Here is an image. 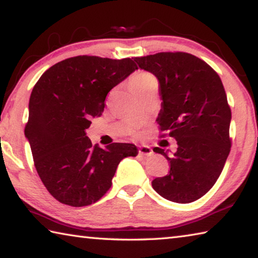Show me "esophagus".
<instances>
[{
    "mask_svg": "<svg viewBox=\"0 0 258 258\" xmlns=\"http://www.w3.org/2000/svg\"><path fill=\"white\" fill-rule=\"evenodd\" d=\"M139 154L143 155V156H151L152 154H154V151H152V149L149 146L142 145L139 147Z\"/></svg>",
    "mask_w": 258,
    "mask_h": 258,
    "instance_id": "1",
    "label": "esophagus"
}]
</instances>
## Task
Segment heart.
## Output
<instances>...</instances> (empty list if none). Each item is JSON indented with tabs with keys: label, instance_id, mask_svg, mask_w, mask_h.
Instances as JSON below:
<instances>
[{
	"label": "heart",
	"instance_id": "b5f03b06",
	"mask_svg": "<svg viewBox=\"0 0 258 258\" xmlns=\"http://www.w3.org/2000/svg\"><path fill=\"white\" fill-rule=\"evenodd\" d=\"M155 77L149 73H137L135 75L131 78V86L132 89H137V87H143V86H149V85H156Z\"/></svg>",
	"mask_w": 258,
	"mask_h": 258
}]
</instances>
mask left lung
Segmentation results:
<instances>
[{"mask_svg":"<svg viewBox=\"0 0 258 258\" xmlns=\"http://www.w3.org/2000/svg\"><path fill=\"white\" fill-rule=\"evenodd\" d=\"M158 80L161 108L157 123L176 140L175 151L156 147L171 171L152 181L161 197L189 204L212 189L223 171L231 141V110L220 76L202 59L184 52L134 58Z\"/></svg>","mask_w":258,"mask_h":258,"instance_id":"1","label":"left lung"}]
</instances>
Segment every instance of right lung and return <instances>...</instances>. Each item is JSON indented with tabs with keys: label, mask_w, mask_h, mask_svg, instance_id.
Listing matches in <instances>:
<instances>
[{
	"label": "right lung",
	"mask_w": 258,
	"mask_h": 258,
	"mask_svg": "<svg viewBox=\"0 0 258 258\" xmlns=\"http://www.w3.org/2000/svg\"><path fill=\"white\" fill-rule=\"evenodd\" d=\"M138 69L130 58L78 55L43 74L29 99L25 135L47 191L64 205H91L110 189L117 166L135 157L132 143L92 147L85 131L100 117L109 91Z\"/></svg>",
	"instance_id": "1"
}]
</instances>
